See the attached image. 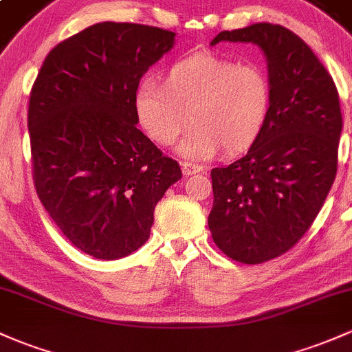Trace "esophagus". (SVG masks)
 <instances>
[{
	"label": "esophagus",
	"instance_id": "esophagus-1",
	"mask_svg": "<svg viewBox=\"0 0 352 352\" xmlns=\"http://www.w3.org/2000/svg\"><path fill=\"white\" fill-rule=\"evenodd\" d=\"M181 169H183V175H184V176L198 175V173L203 171L201 166L192 164V162H181Z\"/></svg>",
	"mask_w": 352,
	"mask_h": 352
}]
</instances>
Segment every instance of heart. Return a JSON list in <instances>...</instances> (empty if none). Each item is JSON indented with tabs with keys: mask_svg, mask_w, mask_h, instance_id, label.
Wrapping results in <instances>:
<instances>
[{
	"mask_svg": "<svg viewBox=\"0 0 352 352\" xmlns=\"http://www.w3.org/2000/svg\"><path fill=\"white\" fill-rule=\"evenodd\" d=\"M270 104V78L262 67L211 52L177 60L162 84L146 78L134 94L135 116L157 144L171 146L190 117L177 153L196 161L221 147L236 153L250 146L265 126Z\"/></svg>",
	"mask_w": 352,
	"mask_h": 352,
	"instance_id": "heart-1",
	"label": "heart"
}]
</instances>
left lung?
<instances>
[{
    "mask_svg": "<svg viewBox=\"0 0 352 352\" xmlns=\"http://www.w3.org/2000/svg\"><path fill=\"white\" fill-rule=\"evenodd\" d=\"M262 48L272 85L270 112L241 160L211 169V236L236 262L263 263L294 247L311 228L336 173L342 131L334 80L300 36L255 23L211 41Z\"/></svg>",
    "mask_w": 352,
    "mask_h": 352,
    "instance_id": "left-lung-1",
    "label": "left lung"
}]
</instances>
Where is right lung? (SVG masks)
I'll list each match as a JSON object with an SVG mask.
<instances>
[{"mask_svg": "<svg viewBox=\"0 0 352 352\" xmlns=\"http://www.w3.org/2000/svg\"><path fill=\"white\" fill-rule=\"evenodd\" d=\"M176 33L104 21L45 58L28 105L33 181L72 245L100 260L149 238L154 208L181 179L179 164L138 129L134 94Z\"/></svg>", "mask_w": 352, "mask_h": 352, "instance_id": "right-lung-1", "label": "right lung"}]
</instances>
